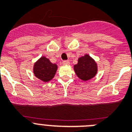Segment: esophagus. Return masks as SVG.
I'll return each mask as SVG.
<instances>
[{
	"label": "esophagus",
	"instance_id": "1",
	"mask_svg": "<svg viewBox=\"0 0 132 132\" xmlns=\"http://www.w3.org/2000/svg\"><path fill=\"white\" fill-rule=\"evenodd\" d=\"M63 65H69L70 62L69 61H63Z\"/></svg>",
	"mask_w": 132,
	"mask_h": 132
}]
</instances>
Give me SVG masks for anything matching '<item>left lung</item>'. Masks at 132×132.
<instances>
[{"mask_svg":"<svg viewBox=\"0 0 132 132\" xmlns=\"http://www.w3.org/2000/svg\"><path fill=\"white\" fill-rule=\"evenodd\" d=\"M73 67L77 76L84 81L93 79L98 71L97 63L88 54L79 57L77 64Z\"/></svg>","mask_w":132,"mask_h":132,"instance_id":"obj_1","label":"left lung"}]
</instances>
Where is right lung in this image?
Masks as SVG:
<instances>
[{
	"label": "right lung",
	"mask_w": 132,
	"mask_h": 132,
	"mask_svg": "<svg viewBox=\"0 0 132 132\" xmlns=\"http://www.w3.org/2000/svg\"><path fill=\"white\" fill-rule=\"evenodd\" d=\"M57 70V65L52 63L50 59L42 56L34 63L33 72L36 77L44 82H47L54 77Z\"/></svg>",
	"instance_id": "add662e5"
}]
</instances>
